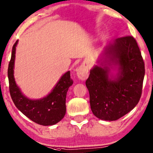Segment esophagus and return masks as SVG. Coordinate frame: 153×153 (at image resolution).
Listing matches in <instances>:
<instances>
[{
	"label": "esophagus",
	"instance_id": "34e87169",
	"mask_svg": "<svg viewBox=\"0 0 153 153\" xmlns=\"http://www.w3.org/2000/svg\"><path fill=\"white\" fill-rule=\"evenodd\" d=\"M76 74L78 78L81 81H85L88 76V67L85 65H81L76 69Z\"/></svg>",
	"mask_w": 153,
	"mask_h": 153
}]
</instances>
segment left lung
<instances>
[{"label": "left lung", "mask_w": 153, "mask_h": 153, "mask_svg": "<svg viewBox=\"0 0 153 153\" xmlns=\"http://www.w3.org/2000/svg\"><path fill=\"white\" fill-rule=\"evenodd\" d=\"M100 66L90 71L86 86L96 117L114 121L132 110L141 96L145 64L136 39L118 38L105 48ZM103 61L102 62V59ZM117 68L116 75H110Z\"/></svg>", "instance_id": "1"}]
</instances>
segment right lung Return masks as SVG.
Instances as JSON below:
<instances>
[{
	"label": "right lung",
	"mask_w": 153,
	"mask_h": 153,
	"mask_svg": "<svg viewBox=\"0 0 153 153\" xmlns=\"http://www.w3.org/2000/svg\"><path fill=\"white\" fill-rule=\"evenodd\" d=\"M18 41L13 45L7 76L10 94L17 108L31 121L43 126H51L59 122L66 113V96L69 86L73 84L68 71L63 74L52 91L39 100H31L24 96L14 78L15 51Z\"/></svg>",
	"instance_id": "right-lung-1"
}]
</instances>
